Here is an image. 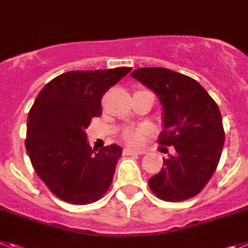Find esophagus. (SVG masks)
Segmentation results:
<instances>
[{
    "label": "esophagus",
    "mask_w": 248,
    "mask_h": 248,
    "mask_svg": "<svg viewBox=\"0 0 248 248\" xmlns=\"http://www.w3.org/2000/svg\"><path fill=\"white\" fill-rule=\"evenodd\" d=\"M146 154V150H132V148H124V155L130 156V155H143Z\"/></svg>",
    "instance_id": "34e87169"
}]
</instances>
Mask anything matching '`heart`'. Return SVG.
I'll use <instances>...</instances> for the list:
<instances>
[{
    "label": "heart",
    "mask_w": 248,
    "mask_h": 248,
    "mask_svg": "<svg viewBox=\"0 0 248 248\" xmlns=\"http://www.w3.org/2000/svg\"><path fill=\"white\" fill-rule=\"evenodd\" d=\"M146 133L145 127H126L121 132V139L126 143L132 146H137L141 143L143 135Z\"/></svg>",
    "instance_id": "1"
}]
</instances>
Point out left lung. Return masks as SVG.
Masks as SVG:
<instances>
[{"mask_svg": "<svg viewBox=\"0 0 248 248\" xmlns=\"http://www.w3.org/2000/svg\"><path fill=\"white\" fill-rule=\"evenodd\" d=\"M131 76L157 93L163 106L161 146L175 155L148 180L156 197L180 202L199 195L215 173L225 143L217 103L196 79L162 67L137 68ZM167 147H163L169 152Z\"/></svg>", "mask_w": 248, "mask_h": 248, "instance_id": "left-lung-1", "label": "left lung"}]
</instances>
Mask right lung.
<instances>
[{"label":"right lung","mask_w":248,"mask_h":248,"mask_svg":"<svg viewBox=\"0 0 248 248\" xmlns=\"http://www.w3.org/2000/svg\"><path fill=\"white\" fill-rule=\"evenodd\" d=\"M131 70L70 71L49 81L34 100L26 150L36 175L57 199L88 204L108 191L122 150L109 145L96 152L86 128L102 115L103 94Z\"/></svg>","instance_id":"add662e5"}]
</instances>
